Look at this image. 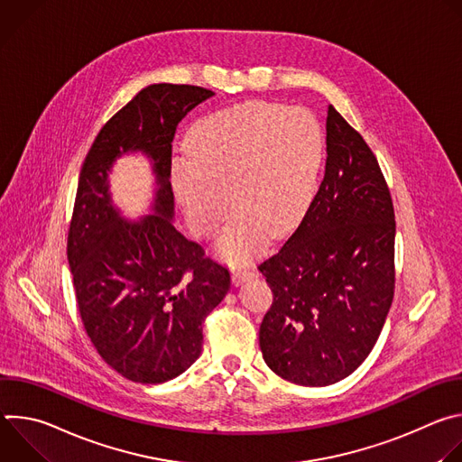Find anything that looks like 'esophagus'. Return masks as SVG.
I'll use <instances>...</instances> for the list:
<instances>
[{
    "mask_svg": "<svg viewBox=\"0 0 462 462\" xmlns=\"http://www.w3.org/2000/svg\"><path fill=\"white\" fill-rule=\"evenodd\" d=\"M254 276V273L252 271H246V269H236V271H232V282H234V285H241V283H245L246 280H250Z\"/></svg>",
    "mask_w": 462,
    "mask_h": 462,
    "instance_id": "1",
    "label": "esophagus"
}]
</instances>
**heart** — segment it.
Returning a JSON list of instances; mask_svg holds the SVG:
<instances>
[{"label":"heart","mask_w":462,"mask_h":462,"mask_svg":"<svg viewBox=\"0 0 462 462\" xmlns=\"http://www.w3.org/2000/svg\"><path fill=\"white\" fill-rule=\"evenodd\" d=\"M325 131L303 107L252 100L197 122L188 155L171 162L177 201L199 237H214L230 263H246L269 237L289 236L307 216L325 161ZM231 205H227V197Z\"/></svg>","instance_id":"obj_1"}]
</instances>
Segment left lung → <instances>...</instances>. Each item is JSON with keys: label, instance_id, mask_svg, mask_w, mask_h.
<instances>
[{"label": "left lung", "instance_id": "8db88e82", "mask_svg": "<svg viewBox=\"0 0 462 462\" xmlns=\"http://www.w3.org/2000/svg\"><path fill=\"white\" fill-rule=\"evenodd\" d=\"M325 175L289 241L257 267L274 300L259 347L282 378L321 387L371 353L394 294V210L376 157L327 109Z\"/></svg>", "mask_w": 462, "mask_h": 462}]
</instances>
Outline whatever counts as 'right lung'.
Instances as JSON below:
<instances>
[{"label": "right lung", "instance_id": "1", "mask_svg": "<svg viewBox=\"0 0 462 462\" xmlns=\"http://www.w3.org/2000/svg\"><path fill=\"white\" fill-rule=\"evenodd\" d=\"M214 91L153 84L100 129L80 171L68 259L82 323L104 362L124 378L161 383L203 349V321L230 289V273L173 226L171 143L179 122ZM154 162V214L124 220L106 171L125 152Z\"/></svg>", "mask_w": 462, "mask_h": 462}]
</instances>
